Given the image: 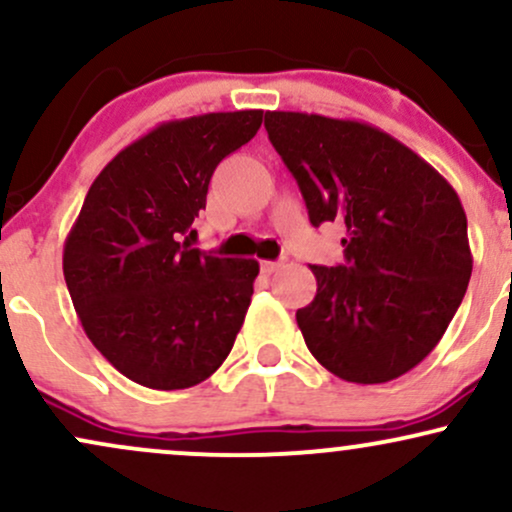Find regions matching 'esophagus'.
<instances>
[{"mask_svg":"<svg viewBox=\"0 0 512 512\" xmlns=\"http://www.w3.org/2000/svg\"><path fill=\"white\" fill-rule=\"evenodd\" d=\"M281 264L279 262H269V260H262L260 262V269H262V274H274L276 269H279Z\"/></svg>","mask_w":512,"mask_h":512,"instance_id":"1","label":"esophagus"}]
</instances>
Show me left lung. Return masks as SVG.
Masks as SVG:
<instances>
[{"mask_svg":"<svg viewBox=\"0 0 512 512\" xmlns=\"http://www.w3.org/2000/svg\"><path fill=\"white\" fill-rule=\"evenodd\" d=\"M313 226L339 221L344 264L317 267L296 313L310 354L346 383L378 385L436 349L460 308L472 250L457 192L431 163L356 120L264 115Z\"/></svg>","mask_w":512,"mask_h":512,"instance_id":"obj_1","label":"left lung"}]
</instances>
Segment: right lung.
Instances as JSON below:
<instances>
[{
  "label": "right lung",
  "mask_w": 512,
  "mask_h": 512,
  "mask_svg": "<svg viewBox=\"0 0 512 512\" xmlns=\"http://www.w3.org/2000/svg\"><path fill=\"white\" fill-rule=\"evenodd\" d=\"M264 110L170 120L117 154L88 187L62 269L86 337L122 375L185 390L231 354L257 260L190 248L209 180L248 144Z\"/></svg>",
  "instance_id": "right-lung-1"
}]
</instances>
